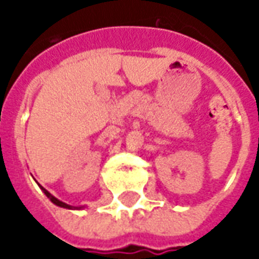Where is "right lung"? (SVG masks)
I'll list each match as a JSON object with an SVG mask.
<instances>
[{
  "label": "right lung",
  "instance_id": "obj_1",
  "mask_svg": "<svg viewBox=\"0 0 259 259\" xmlns=\"http://www.w3.org/2000/svg\"><path fill=\"white\" fill-rule=\"evenodd\" d=\"M41 190L44 191V194L47 195L48 198H50V200L53 201V202H54V204H55V205L62 206V208H72V206H70V205H68V204H65V202H62V201H59L58 198H55V197H54V195L50 194V193H48V191L46 190V189H42V187H41Z\"/></svg>",
  "mask_w": 259,
  "mask_h": 259
}]
</instances>
